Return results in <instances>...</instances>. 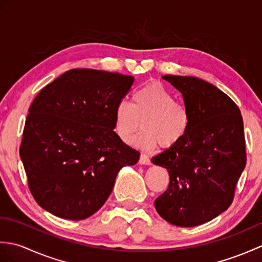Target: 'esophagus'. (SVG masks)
<instances>
[{
    "instance_id": "1",
    "label": "esophagus",
    "mask_w": 262,
    "mask_h": 262,
    "mask_svg": "<svg viewBox=\"0 0 262 262\" xmlns=\"http://www.w3.org/2000/svg\"><path fill=\"white\" fill-rule=\"evenodd\" d=\"M138 163H140L141 165H151V160H149L145 154H141Z\"/></svg>"
}]
</instances>
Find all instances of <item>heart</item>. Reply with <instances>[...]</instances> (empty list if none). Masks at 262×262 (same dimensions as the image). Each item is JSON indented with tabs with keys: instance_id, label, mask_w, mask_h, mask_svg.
<instances>
[{
	"instance_id": "obj_1",
	"label": "heart",
	"mask_w": 262,
	"mask_h": 262,
	"mask_svg": "<svg viewBox=\"0 0 262 262\" xmlns=\"http://www.w3.org/2000/svg\"><path fill=\"white\" fill-rule=\"evenodd\" d=\"M141 124L143 129L133 141L135 146L171 147L186 136L190 114L165 86L151 83L136 89L130 103L121 100L114 111V130L121 142L129 143Z\"/></svg>"
}]
</instances>
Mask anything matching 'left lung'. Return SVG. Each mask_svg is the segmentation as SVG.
<instances>
[{"label": "left lung", "mask_w": 262, "mask_h": 262, "mask_svg": "<svg viewBox=\"0 0 262 262\" xmlns=\"http://www.w3.org/2000/svg\"><path fill=\"white\" fill-rule=\"evenodd\" d=\"M162 79L182 94L190 126L177 145L152 158L170 176L168 189L154 205L170 224L202 225L230 207L246 166L241 111L223 91L198 77Z\"/></svg>", "instance_id": "1"}]
</instances>
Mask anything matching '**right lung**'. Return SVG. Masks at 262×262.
<instances>
[{"label": "right lung", "instance_id": "1", "mask_svg": "<svg viewBox=\"0 0 262 262\" xmlns=\"http://www.w3.org/2000/svg\"><path fill=\"white\" fill-rule=\"evenodd\" d=\"M134 77L75 69L46 85L27 116L20 158L38 205L81 221L102 207L120 169L140 152L114 132V111Z\"/></svg>", "mask_w": 262, "mask_h": 262}]
</instances>
